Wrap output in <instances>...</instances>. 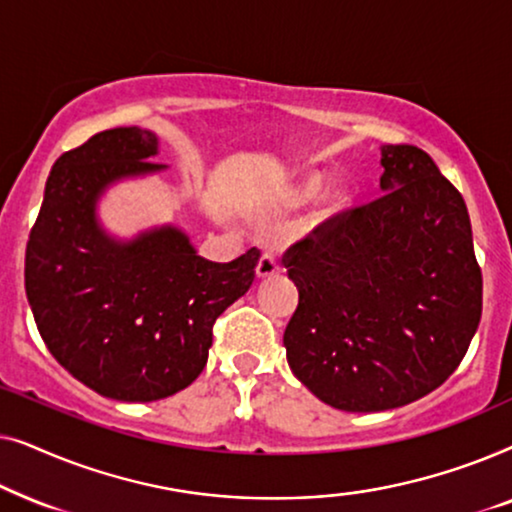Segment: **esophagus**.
Listing matches in <instances>:
<instances>
[{
  "label": "esophagus",
  "instance_id": "34e87169",
  "mask_svg": "<svg viewBox=\"0 0 512 512\" xmlns=\"http://www.w3.org/2000/svg\"><path fill=\"white\" fill-rule=\"evenodd\" d=\"M279 272V258L275 254H270V251H265V254L258 258V265H256V275L265 279V277H272Z\"/></svg>",
  "mask_w": 512,
  "mask_h": 512
}]
</instances>
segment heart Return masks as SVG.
<instances>
[{
	"label": "heart",
	"instance_id": "1",
	"mask_svg": "<svg viewBox=\"0 0 512 512\" xmlns=\"http://www.w3.org/2000/svg\"><path fill=\"white\" fill-rule=\"evenodd\" d=\"M317 193H319V181H312V184L305 188V198H314Z\"/></svg>",
	"mask_w": 512,
	"mask_h": 512
}]
</instances>
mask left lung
<instances>
[{"label":"left lung","instance_id":"obj_1","mask_svg":"<svg viewBox=\"0 0 512 512\" xmlns=\"http://www.w3.org/2000/svg\"><path fill=\"white\" fill-rule=\"evenodd\" d=\"M382 195L321 223L284 254L298 307L293 375L319 401L380 412L431 394L478 331L482 272L461 193L431 156L382 146Z\"/></svg>","mask_w":512,"mask_h":512}]
</instances>
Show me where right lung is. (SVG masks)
<instances>
[{
  "instance_id": "obj_1",
  "label": "right lung",
  "mask_w": 512,
  "mask_h": 512,
  "mask_svg": "<svg viewBox=\"0 0 512 512\" xmlns=\"http://www.w3.org/2000/svg\"><path fill=\"white\" fill-rule=\"evenodd\" d=\"M142 128L97 132L62 153L25 249V291L48 352L100 396L160 401L202 373L219 314L249 291L261 251L230 263L163 226L121 242L95 209L107 186L165 170Z\"/></svg>"
}]
</instances>
